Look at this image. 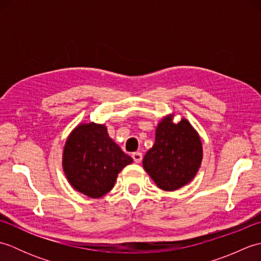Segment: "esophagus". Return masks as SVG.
Listing matches in <instances>:
<instances>
[{"label": "esophagus", "instance_id": "obj_1", "mask_svg": "<svg viewBox=\"0 0 261 261\" xmlns=\"http://www.w3.org/2000/svg\"><path fill=\"white\" fill-rule=\"evenodd\" d=\"M132 158H134V162L139 164L142 160V153L141 152H134L132 153Z\"/></svg>", "mask_w": 261, "mask_h": 261}]
</instances>
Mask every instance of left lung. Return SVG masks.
<instances>
[{"label":"left lung","instance_id":"8db88e82","mask_svg":"<svg viewBox=\"0 0 261 261\" xmlns=\"http://www.w3.org/2000/svg\"><path fill=\"white\" fill-rule=\"evenodd\" d=\"M202 142L188 121L173 123L165 118L157 126L156 141L143 158V168L164 191L191 181L202 163Z\"/></svg>","mask_w":261,"mask_h":261}]
</instances>
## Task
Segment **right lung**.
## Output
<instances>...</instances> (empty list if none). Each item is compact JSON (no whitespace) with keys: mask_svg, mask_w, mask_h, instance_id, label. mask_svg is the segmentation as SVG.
I'll return each instance as SVG.
<instances>
[{"mask_svg":"<svg viewBox=\"0 0 261 261\" xmlns=\"http://www.w3.org/2000/svg\"><path fill=\"white\" fill-rule=\"evenodd\" d=\"M132 158L111 139L103 124H81L64 148L63 167L70 185L88 197L97 198L114 186L118 174Z\"/></svg>","mask_w":261,"mask_h":261,"instance_id":"add662e5","label":"right lung"}]
</instances>
